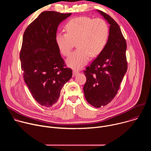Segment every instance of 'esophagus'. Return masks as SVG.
I'll use <instances>...</instances> for the list:
<instances>
[{
    "mask_svg": "<svg viewBox=\"0 0 151 151\" xmlns=\"http://www.w3.org/2000/svg\"><path fill=\"white\" fill-rule=\"evenodd\" d=\"M78 73H79V72H78V71H77V70H73V76L74 77V76H76Z\"/></svg>",
    "mask_w": 151,
    "mask_h": 151,
    "instance_id": "obj_1",
    "label": "esophagus"
}]
</instances>
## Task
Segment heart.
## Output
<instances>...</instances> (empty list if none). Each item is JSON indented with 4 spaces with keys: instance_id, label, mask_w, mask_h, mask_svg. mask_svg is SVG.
<instances>
[{
    "instance_id": "heart-1",
    "label": "heart",
    "mask_w": 151,
    "mask_h": 151,
    "mask_svg": "<svg viewBox=\"0 0 151 151\" xmlns=\"http://www.w3.org/2000/svg\"><path fill=\"white\" fill-rule=\"evenodd\" d=\"M67 33L58 32L55 40L60 52L68 56L76 42L78 49L66 60L70 68H82L91 57L99 55L104 48L109 36V28L100 18L79 17L69 21L66 24Z\"/></svg>"
}]
</instances>
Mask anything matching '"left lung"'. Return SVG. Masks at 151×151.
Wrapping results in <instances>:
<instances>
[{
	"mask_svg": "<svg viewBox=\"0 0 151 151\" xmlns=\"http://www.w3.org/2000/svg\"><path fill=\"white\" fill-rule=\"evenodd\" d=\"M109 26V36L102 52L83 72L87 81L83 88L87 101L95 107L110 103L115 97L127 70V44L116 21L96 10Z\"/></svg>",
	"mask_w": 151,
	"mask_h": 151,
	"instance_id": "left-lung-1",
	"label": "left lung"
}]
</instances>
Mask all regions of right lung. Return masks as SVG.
Wrapping results in <instances>:
<instances>
[{"label":"right lung","mask_w":151,"mask_h":151,"mask_svg":"<svg viewBox=\"0 0 151 151\" xmlns=\"http://www.w3.org/2000/svg\"><path fill=\"white\" fill-rule=\"evenodd\" d=\"M72 13L44 11L27 27L20 52L24 81L40 105L51 107L58 101L62 87L72 76L55 43L57 27Z\"/></svg>","instance_id":"right-lung-1"}]
</instances>
